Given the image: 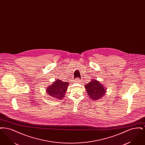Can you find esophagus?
Returning <instances> with one entry per match:
<instances>
[{"label": "esophagus", "instance_id": "esophagus-1", "mask_svg": "<svg viewBox=\"0 0 145 145\" xmlns=\"http://www.w3.org/2000/svg\"><path fill=\"white\" fill-rule=\"evenodd\" d=\"M74 81H75V82H76V83H80V79H79V78H76V79H75V80H74Z\"/></svg>", "mask_w": 145, "mask_h": 145}]
</instances>
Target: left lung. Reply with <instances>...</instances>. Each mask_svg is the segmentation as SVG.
I'll return each instance as SVG.
<instances>
[{
    "mask_svg": "<svg viewBox=\"0 0 145 145\" xmlns=\"http://www.w3.org/2000/svg\"><path fill=\"white\" fill-rule=\"evenodd\" d=\"M86 91L89 98L94 101H97L105 95L106 89L105 87L100 82L97 80H91V82L85 85Z\"/></svg>",
    "mask_w": 145,
    "mask_h": 145,
    "instance_id": "left-lung-1",
    "label": "left lung"
}]
</instances>
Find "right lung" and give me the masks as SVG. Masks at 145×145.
I'll list each match as a JSON object with an SVG mask.
<instances>
[{
    "mask_svg": "<svg viewBox=\"0 0 145 145\" xmlns=\"http://www.w3.org/2000/svg\"><path fill=\"white\" fill-rule=\"evenodd\" d=\"M69 85V82H64L60 79H56L50 86L46 89V92L54 100L62 99L65 96V93Z\"/></svg>",
    "mask_w": 145,
    "mask_h": 145,
    "instance_id": "right-lung-1",
    "label": "right lung"
}]
</instances>
